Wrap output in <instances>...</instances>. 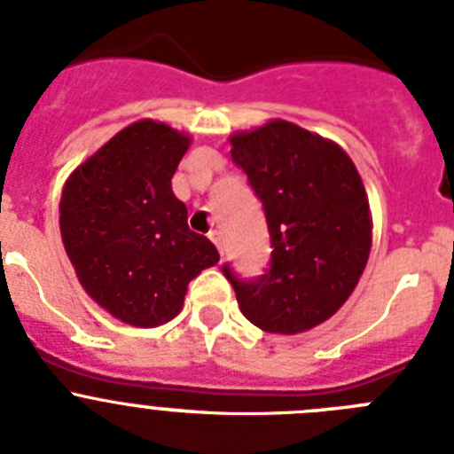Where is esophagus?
<instances>
[{
  "mask_svg": "<svg viewBox=\"0 0 454 454\" xmlns=\"http://www.w3.org/2000/svg\"><path fill=\"white\" fill-rule=\"evenodd\" d=\"M208 239L214 240V246L218 247L220 252H223V231H220V230H211V231H208Z\"/></svg>",
  "mask_w": 454,
  "mask_h": 454,
  "instance_id": "obj_1",
  "label": "esophagus"
}]
</instances>
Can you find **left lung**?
<instances>
[{"label": "left lung", "mask_w": 454, "mask_h": 454, "mask_svg": "<svg viewBox=\"0 0 454 454\" xmlns=\"http://www.w3.org/2000/svg\"><path fill=\"white\" fill-rule=\"evenodd\" d=\"M231 159L262 200L270 268L240 279L224 263L247 320L270 334L307 332L343 307L371 254L362 177L336 143L286 120L230 138Z\"/></svg>", "instance_id": "left-lung-1"}]
</instances>
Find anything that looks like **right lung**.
Masks as SVG:
<instances>
[{"mask_svg":"<svg viewBox=\"0 0 454 454\" xmlns=\"http://www.w3.org/2000/svg\"><path fill=\"white\" fill-rule=\"evenodd\" d=\"M191 138L138 120L72 172L61 195V236L79 282L95 302L134 327L182 311L191 279L218 263L207 236L188 230L172 175Z\"/></svg>","mask_w":454,"mask_h":454,"instance_id":"right-lung-1","label":"right lung"}]
</instances>
